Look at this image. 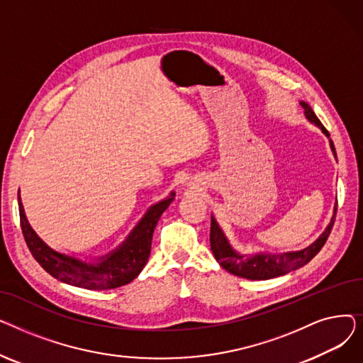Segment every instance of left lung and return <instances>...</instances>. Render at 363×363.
Returning a JSON list of instances; mask_svg holds the SVG:
<instances>
[{"mask_svg": "<svg viewBox=\"0 0 363 363\" xmlns=\"http://www.w3.org/2000/svg\"><path fill=\"white\" fill-rule=\"evenodd\" d=\"M300 106L304 108V116H306V119L311 123H313L315 126H318L330 138L328 130L323 128L320 121L316 118V114L312 110V107L304 101H300ZM330 147H331L334 157H337L335 147L331 140H330ZM335 213H337V201L334 206L333 218H331L328 226L325 228V231H323L311 245H308L306 249H301L297 252H284V253L259 252L255 255H242V253L237 252L231 245L230 240L226 238L225 233L222 231V228L219 226L215 216L212 215L211 249H212L213 256L218 260V263L225 271H228L233 275L247 278V279H259V281L277 278V277L285 275L291 271L301 268V266L309 263L319 253V250L322 249L323 244H325V241L333 230Z\"/></svg>", "mask_w": 363, "mask_h": 363, "instance_id": "left-lung-1", "label": "left lung"}]
</instances>
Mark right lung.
Wrapping results in <instances>:
<instances>
[{
  "mask_svg": "<svg viewBox=\"0 0 363 363\" xmlns=\"http://www.w3.org/2000/svg\"><path fill=\"white\" fill-rule=\"evenodd\" d=\"M175 200L172 191L166 199L148 207L129 235L116 249L91 260L54 250L30 226L18 196V213L25 241L35 260L54 278L85 290H111L135 279L148 260L155 228L163 212Z\"/></svg>",
  "mask_w": 363,
  "mask_h": 363,
  "instance_id": "add662e5",
  "label": "right lung"
}]
</instances>
